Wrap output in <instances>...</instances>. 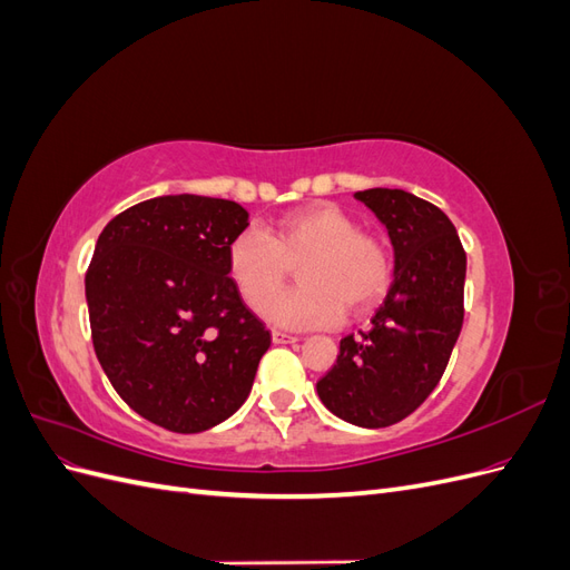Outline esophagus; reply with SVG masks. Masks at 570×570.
Returning <instances> with one entry per match:
<instances>
[{
    "instance_id": "34e87169",
    "label": "esophagus",
    "mask_w": 570,
    "mask_h": 570,
    "mask_svg": "<svg viewBox=\"0 0 570 570\" xmlns=\"http://www.w3.org/2000/svg\"><path fill=\"white\" fill-rule=\"evenodd\" d=\"M271 340H273V344H292V342H297L295 335L281 333V331H273V333H271Z\"/></svg>"
}]
</instances>
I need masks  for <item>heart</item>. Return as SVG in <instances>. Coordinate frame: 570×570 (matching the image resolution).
I'll use <instances>...</instances> for the list:
<instances>
[{"instance_id": "1", "label": "heart", "mask_w": 570, "mask_h": 570, "mask_svg": "<svg viewBox=\"0 0 570 570\" xmlns=\"http://www.w3.org/2000/svg\"><path fill=\"white\" fill-rule=\"evenodd\" d=\"M295 263L301 285L272 298ZM226 268L243 302L249 308L264 304L262 314L283 327L335 325L344 308L352 316L366 314L392 281L383 239L358 230L356 218L331 202L285 214L271 233H237L226 249Z\"/></svg>"}]
</instances>
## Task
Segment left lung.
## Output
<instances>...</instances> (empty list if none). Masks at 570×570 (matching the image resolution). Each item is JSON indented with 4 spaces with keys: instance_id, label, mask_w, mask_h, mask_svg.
<instances>
[{
    "instance_id": "1",
    "label": "left lung",
    "mask_w": 570,
    "mask_h": 570,
    "mask_svg": "<svg viewBox=\"0 0 570 570\" xmlns=\"http://www.w3.org/2000/svg\"><path fill=\"white\" fill-rule=\"evenodd\" d=\"M394 249L387 297L371 331L340 340L337 364L316 383L321 402L358 428H387L435 390L463 325L465 252L442 209L404 189L354 193Z\"/></svg>"
}]
</instances>
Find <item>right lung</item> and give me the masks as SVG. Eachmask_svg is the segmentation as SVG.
Instances as JSON below:
<instances>
[{
    "label": "right lung",
    "mask_w": 570,
    "mask_h": 570,
    "mask_svg": "<svg viewBox=\"0 0 570 570\" xmlns=\"http://www.w3.org/2000/svg\"><path fill=\"white\" fill-rule=\"evenodd\" d=\"M249 214L230 199L164 195L101 230L85 275L95 354L132 411L202 433L245 404L271 333L226 268Z\"/></svg>",
    "instance_id": "right-lung-1"
}]
</instances>
